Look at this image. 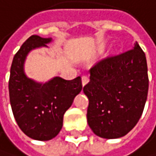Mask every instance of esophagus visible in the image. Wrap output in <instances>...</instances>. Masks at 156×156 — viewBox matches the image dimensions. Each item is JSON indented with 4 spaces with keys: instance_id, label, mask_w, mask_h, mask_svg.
<instances>
[{
    "instance_id": "esophagus-1",
    "label": "esophagus",
    "mask_w": 156,
    "mask_h": 156,
    "mask_svg": "<svg viewBox=\"0 0 156 156\" xmlns=\"http://www.w3.org/2000/svg\"><path fill=\"white\" fill-rule=\"evenodd\" d=\"M81 81H82V85H85L89 82V76L87 75H83L81 76Z\"/></svg>"
}]
</instances>
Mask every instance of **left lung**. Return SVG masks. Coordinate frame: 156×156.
I'll return each instance as SVG.
<instances>
[{
    "instance_id": "left-lung-1",
    "label": "left lung",
    "mask_w": 156,
    "mask_h": 156,
    "mask_svg": "<svg viewBox=\"0 0 156 156\" xmlns=\"http://www.w3.org/2000/svg\"><path fill=\"white\" fill-rule=\"evenodd\" d=\"M148 89L146 56L137 43L131 50L98 61L83 87L92 131L108 139L124 136L142 115Z\"/></svg>"
}]
</instances>
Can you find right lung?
<instances>
[{"label": "right lung", "mask_w": 156, "mask_h": 156, "mask_svg": "<svg viewBox=\"0 0 156 156\" xmlns=\"http://www.w3.org/2000/svg\"><path fill=\"white\" fill-rule=\"evenodd\" d=\"M50 41V38L37 35L28 38L14 56L8 81L10 104L20 129L27 136L42 141L59 133L64 113L82 89L80 76L72 80L56 76L40 84L25 76L23 62L29 51Z\"/></svg>", "instance_id": "add662e5"}]
</instances>
